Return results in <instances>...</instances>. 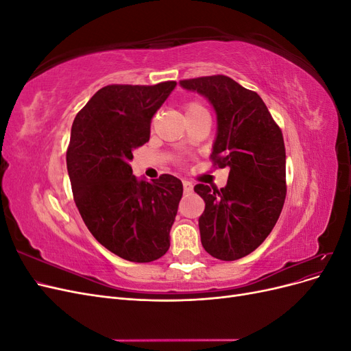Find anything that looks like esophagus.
<instances>
[{
	"label": "esophagus",
	"instance_id": "esophagus-1",
	"mask_svg": "<svg viewBox=\"0 0 351 351\" xmlns=\"http://www.w3.org/2000/svg\"><path fill=\"white\" fill-rule=\"evenodd\" d=\"M183 189H184V193H192L193 192V184L190 182H183Z\"/></svg>",
	"mask_w": 351,
	"mask_h": 351
}]
</instances>
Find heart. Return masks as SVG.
I'll return each instance as SVG.
<instances>
[{
	"label": "heart",
	"instance_id": "1",
	"mask_svg": "<svg viewBox=\"0 0 351 351\" xmlns=\"http://www.w3.org/2000/svg\"><path fill=\"white\" fill-rule=\"evenodd\" d=\"M206 111L204 105H200L199 102H189L186 105V115L187 114H195V112H204Z\"/></svg>",
	"mask_w": 351,
	"mask_h": 351
}]
</instances>
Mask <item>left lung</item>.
Instances as JSON below:
<instances>
[{"label":"left lung","mask_w":351,"mask_h":351,"mask_svg":"<svg viewBox=\"0 0 351 351\" xmlns=\"http://www.w3.org/2000/svg\"><path fill=\"white\" fill-rule=\"evenodd\" d=\"M180 86L205 97L215 110L210 158L219 168H230L226 187L195 186L205 200L199 218L202 246L221 261L244 258L269 236L282 210V133L259 95L227 76L182 80Z\"/></svg>","instance_id":"8db88e82"}]
</instances>
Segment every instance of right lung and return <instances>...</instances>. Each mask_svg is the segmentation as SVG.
I'll return each mask as SVG.
<instances>
[{
    "instance_id": "1",
    "label": "right lung",
    "mask_w": 351,
    "mask_h": 351,
    "mask_svg": "<svg viewBox=\"0 0 351 351\" xmlns=\"http://www.w3.org/2000/svg\"><path fill=\"white\" fill-rule=\"evenodd\" d=\"M176 84H110L71 125L67 171L76 206L92 236L130 262L164 256L183 196L177 177L162 174L149 183L130 167L133 151L149 141L152 117Z\"/></svg>"
}]
</instances>
